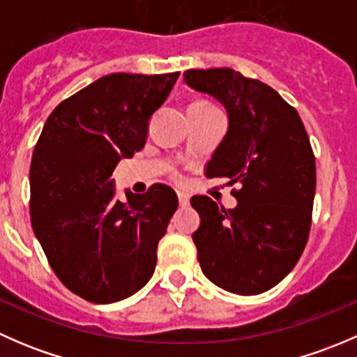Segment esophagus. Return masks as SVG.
Returning <instances> with one entry per match:
<instances>
[{"instance_id": "34e87169", "label": "esophagus", "mask_w": 357, "mask_h": 357, "mask_svg": "<svg viewBox=\"0 0 357 357\" xmlns=\"http://www.w3.org/2000/svg\"><path fill=\"white\" fill-rule=\"evenodd\" d=\"M178 200H179V205H181V207H186V205L190 204V195L185 192H178Z\"/></svg>"}]
</instances>
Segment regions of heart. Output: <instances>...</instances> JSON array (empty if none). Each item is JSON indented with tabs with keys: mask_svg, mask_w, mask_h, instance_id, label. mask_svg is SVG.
Masks as SVG:
<instances>
[{
	"mask_svg": "<svg viewBox=\"0 0 357 357\" xmlns=\"http://www.w3.org/2000/svg\"><path fill=\"white\" fill-rule=\"evenodd\" d=\"M195 103H199V105H204V107H214V105H211L208 102H195Z\"/></svg>",
	"mask_w": 357,
	"mask_h": 357,
	"instance_id": "obj_1",
	"label": "heart"
}]
</instances>
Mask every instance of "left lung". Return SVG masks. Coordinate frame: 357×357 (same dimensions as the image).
<instances>
[{
    "instance_id": "obj_1",
    "label": "left lung",
    "mask_w": 357,
    "mask_h": 357,
    "mask_svg": "<svg viewBox=\"0 0 357 357\" xmlns=\"http://www.w3.org/2000/svg\"><path fill=\"white\" fill-rule=\"evenodd\" d=\"M185 82L228 110L229 128L207 164L208 178L238 185L235 208L197 195L193 233L204 275L221 289L257 295L278 285L307 243L316 162L297 110L271 86L233 68H190Z\"/></svg>"
}]
</instances>
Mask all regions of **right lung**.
<instances>
[{"mask_svg": "<svg viewBox=\"0 0 357 357\" xmlns=\"http://www.w3.org/2000/svg\"><path fill=\"white\" fill-rule=\"evenodd\" d=\"M179 72L103 75L50 114L31 162V222L60 282L95 304L146 285L178 208L171 186L114 199L115 165L145 146Z\"/></svg>", "mask_w": 357, "mask_h": 357, "instance_id": "obj_1", "label": "right lung"}]
</instances>
